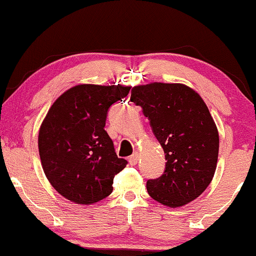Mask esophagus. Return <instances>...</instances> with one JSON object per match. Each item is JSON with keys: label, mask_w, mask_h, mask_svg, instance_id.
<instances>
[{"label": "esophagus", "mask_w": 256, "mask_h": 256, "mask_svg": "<svg viewBox=\"0 0 256 256\" xmlns=\"http://www.w3.org/2000/svg\"><path fill=\"white\" fill-rule=\"evenodd\" d=\"M128 160H129V164H130V165H136L138 160H139V153H138V152L133 153V154L129 157Z\"/></svg>", "instance_id": "esophagus-1"}]
</instances>
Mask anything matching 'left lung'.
<instances>
[{"mask_svg": "<svg viewBox=\"0 0 256 256\" xmlns=\"http://www.w3.org/2000/svg\"><path fill=\"white\" fill-rule=\"evenodd\" d=\"M165 153L163 175L147 181L150 196L169 207L196 199L217 168L219 135L208 108L190 87L152 82L132 88Z\"/></svg>", "mask_w": 256, "mask_h": 256, "instance_id": "1", "label": "left lung"}]
</instances>
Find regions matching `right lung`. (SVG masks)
I'll return each mask as SVG.
<instances>
[{
  "mask_svg": "<svg viewBox=\"0 0 256 256\" xmlns=\"http://www.w3.org/2000/svg\"><path fill=\"white\" fill-rule=\"evenodd\" d=\"M130 87L78 85L56 99L38 136L39 157L54 188L75 204L90 205L112 192L114 177L128 164L117 157L105 130L108 111Z\"/></svg>",
  "mask_w": 256,
  "mask_h": 256,
  "instance_id": "add662e5",
  "label": "right lung"
}]
</instances>
